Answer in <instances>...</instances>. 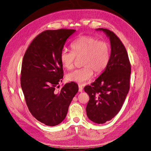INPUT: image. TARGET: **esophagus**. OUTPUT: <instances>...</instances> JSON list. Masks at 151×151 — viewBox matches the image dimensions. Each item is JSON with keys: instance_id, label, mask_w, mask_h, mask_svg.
Masks as SVG:
<instances>
[{"instance_id": "1", "label": "esophagus", "mask_w": 151, "mask_h": 151, "mask_svg": "<svg viewBox=\"0 0 151 151\" xmlns=\"http://www.w3.org/2000/svg\"><path fill=\"white\" fill-rule=\"evenodd\" d=\"M83 86L81 84H79V92H83Z\"/></svg>"}]
</instances>
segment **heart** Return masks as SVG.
Listing matches in <instances>:
<instances>
[{
  "mask_svg": "<svg viewBox=\"0 0 151 151\" xmlns=\"http://www.w3.org/2000/svg\"><path fill=\"white\" fill-rule=\"evenodd\" d=\"M72 51L62 50L60 60L68 70L74 68L77 58H81L82 68L68 73V81L84 83L93 75L99 74L106 67L110 57V46L106 41L99 40L91 36H82L71 43Z\"/></svg>",
  "mask_w": 151,
  "mask_h": 151,
  "instance_id": "heart-1",
  "label": "heart"
}]
</instances>
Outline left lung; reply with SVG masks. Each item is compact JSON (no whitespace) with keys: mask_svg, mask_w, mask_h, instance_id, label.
<instances>
[{"mask_svg":"<svg viewBox=\"0 0 151 151\" xmlns=\"http://www.w3.org/2000/svg\"><path fill=\"white\" fill-rule=\"evenodd\" d=\"M109 38L111 55L104 71L90 86L84 87L89 100L86 113L98 124L111 120L120 111L130 89V62L124 45L110 30L99 28Z\"/></svg>","mask_w":151,"mask_h":151,"instance_id":"1","label":"left lung"}]
</instances>
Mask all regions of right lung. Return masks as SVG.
Instances as JSON below:
<instances>
[{
    "label": "right lung",
    "instance_id": "1",
    "mask_svg": "<svg viewBox=\"0 0 151 151\" xmlns=\"http://www.w3.org/2000/svg\"><path fill=\"white\" fill-rule=\"evenodd\" d=\"M75 29L46 30L34 38L24 53L21 86L26 103L36 120L48 126L60 123L79 90L74 82L57 90L63 77L60 54Z\"/></svg>",
    "mask_w": 151,
    "mask_h": 151
}]
</instances>
